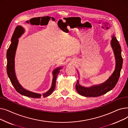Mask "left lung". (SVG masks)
Segmentation results:
<instances>
[{"instance_id": "obj_1", "label": "left lung", "mask_w": 128, "mask_h": 128, "mask_svg": "<svg viewBox=\"0 0 128 128\" xmlns=\"http://www.w3.org/2000/svg\"><path fill=\"white\" fill-rule=\"evenodd\" d=\"M110 45L116 60L115 68L112 75L103 83L100 84L93 85L89 87L84 86L80 85L79 80H78L76 84V89L79 94L86 97L93 98L100 96L112 90L116 85L122 68L123 59L122 56L121 46L116 37L114 34L112 37ZM78 73L79 78V74L78 72Z\"/></svg>"}]
</instances>
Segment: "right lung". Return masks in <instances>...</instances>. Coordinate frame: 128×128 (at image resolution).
<instances>
[{
    "label": "right lung",
    "mask_w": 128,
    "mask_h": 128,
    "mask_svg": "<svg viewBox=\"0 0 128 128\" xmlns=\"http://www.w3.org/2000/svg\"><path fill=\"white\" fill-rule=\"evenodd\" d=\"M25 32V29L21 26H17L11 38V44L6 52V59H7V65H6V72L12 84L14 87L15 89L20 94L29 98H40L41 96L46 98L51 95L56 88V79L57 76L60 72V70L63 68L58 67L54 69L52 72L53 78L52 84L50 89L46 92L42 94L33 92L24 89L21 85L16 78L15 72V56L17 46L18 43V39Z\"/></svg>",
    "instance_id": "obj_1"
}]
</instances>
